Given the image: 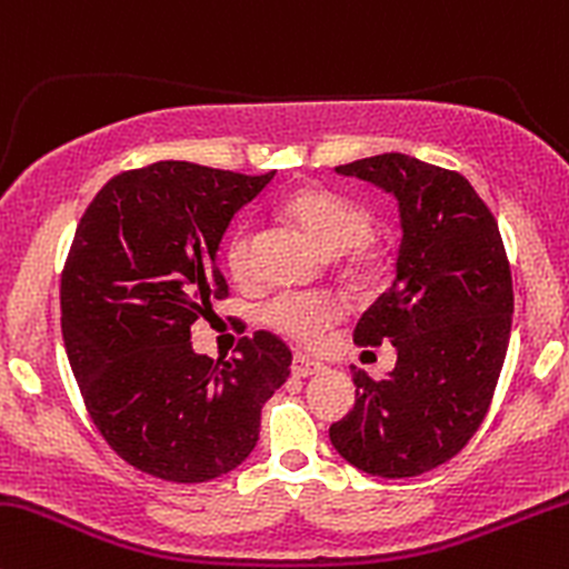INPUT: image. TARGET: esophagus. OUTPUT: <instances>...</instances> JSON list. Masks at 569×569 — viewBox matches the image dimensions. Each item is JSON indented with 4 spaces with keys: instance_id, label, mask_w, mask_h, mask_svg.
I'll list each match as a JSON object with an SVG mask.
<instances>
[{
    "instance_id": "1",
    "label": "esophagus",
    "mask_w": 569,
    "mask_h": 569,
    "mask_svg": "<svg viewBox=\"0 0 569 569\" xmlns=\"http://www.w3.org/2000/svg\"><path fill=\"white\" fill-rule=\"evenodd\" d=\"M292 375H296V378H312V375H318V372H323L326 367L320 365V361H315V359H309V356H301L298 353L296 359H292Z\"/></svg>"
}]
</instances>
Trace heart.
<instances>
[{
	"instance_id": "heart-1",
	"label": "heart",
	"mask_w": 569,
	"mask_h": 569,
	"mask_svg": "<svg viewBox=\"0 0 569 569\" xmlns=\"http://www.w3.org/2000/svg\"><path fill=\"white\" fill-rule=\"evenodd\" d=\"M284 213L326 257H342L353 251L367 241L372 227L370 213L361 204L326 189L298 191L284 202ZM224 262L238 282H249L254 277V227L249 221H241L227 238ZM348 271L356 282L367 284L378 279L380 260L372 251L356 249ZM339 315L342 307L328 292H279L260 309L262 323L298 345H318L328 328L337 323Z\"/></svg>"
}]
</instances>
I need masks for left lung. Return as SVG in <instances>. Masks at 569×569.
<instances>
[{
	"label": "left lung",
	"mask_w": 569,
	"mask_h": 569,
	"mask_svg": "<svg viewBox=\"0 0 569 569\" xmlns=\"http://www.w3.org/2000/svg\"><path fill=\"white\" fill-rule=\"evenodd\" d=\"M397 199L395 282L361 315L356 342L397 348L395 370L372 380L353 367L356 406L328 438L372 477L432 471L471 441L493 400L512 328V277L499 224L458 172L413 156L342 163Z\"/></svg>",
	"instance_id": "1"
}]
</instances>
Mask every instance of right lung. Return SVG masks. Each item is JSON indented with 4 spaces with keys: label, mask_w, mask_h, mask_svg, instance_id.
I'll return each instance as SVG.
<instances>
[{
    "label": "right lung",
    "mask_w": 569,
    "mask_h": 569,
    "mask_svg": "<svg viewBox=\"0 0 569 569\" xmlns=\"http://www.w3.org/2000/svg\"><path fill=\"white\" fill-rule=\"evenodd\" d=\"M271 178L158 161L111 178L76 227L60 287L70 370L109 447L150 477L191 485L241 466L290 375L268 331L227 361L191 348L194 320L227 296L221 238Z\"/></svg>",
    "instance_id": "1"
}]
</instances>
